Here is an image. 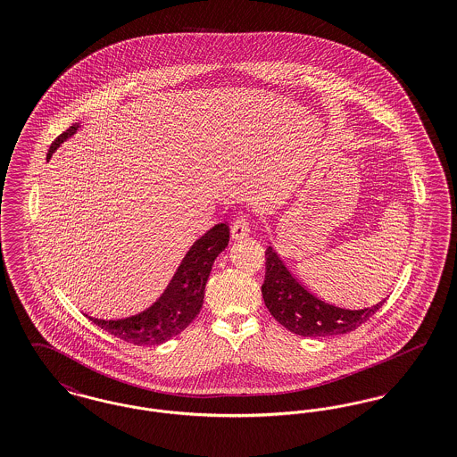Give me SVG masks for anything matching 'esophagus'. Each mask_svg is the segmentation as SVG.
<instances>
[{"label": "esophagus", "instance_id": "obj_1", "mask_svg": "<svg viewBox=\"0 0 457 457\" xmlns=\"http://www.w3.org/2000/svg\"><path fill=\"white\" fill-rule=\"evenodd\" d=\"M248 233H250V228H248L246 216H239V218L233 220V224H231V237H233V239L245 238V237H248Z\"/></svg>", "mask_w": 457, "mask_h": 457}]
</instances>
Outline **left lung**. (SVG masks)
I'll return each instance as SVG.
<instances>
[{
  "label": "left lung",
  "instance_id": "left-lung-1",
  "mask_svg": "<svg viewBox=\"0 0 457 457\" xmlns=\"http://www.w3.org/2000/svg\"><path fill=\"white\" fill-rule=\"evenodd\" d=\"M265 281L262 284L265 306L281 326L298 336L328 337L346 334L365 324L386 302L363 310L326 303L291 276L272 246L265 250Z\"/></svg>",
  "mask_w": 457,
  "mask_h": 457
}]
</instances>
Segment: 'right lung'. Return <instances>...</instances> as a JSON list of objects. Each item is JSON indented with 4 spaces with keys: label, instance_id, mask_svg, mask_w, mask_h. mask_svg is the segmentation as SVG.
I'll use <instances>...</instances> for the list:
<instances>
[{
    "label": "right lung",
    "instance_id": "add662e5",
    "mask_svg": "<svg viewBox=\"0 0 457 457\" xmlns=\"http://www.w3.org/2000/svg\"><path fill=\"white\" fill-rule=\"evenodd\" d=\"M80 123L71 125L49 147L47 159L54 151L75 135ZM229 228L226 222L216 224L204 237L196 239L187 252L185 259L174 272L173 279L164 293L147 310L125 319H96L88 317L96 326L104 328L111 336L120 337L137 346H154L170 341L195 320L202 303L204 291L219 253L228 246Z\"/></svg>",
    "mask_w": 457,
    "mask_h": 457
}]
</instances>
